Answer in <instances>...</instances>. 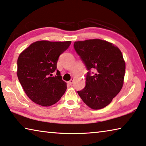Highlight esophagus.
I'll return each instance as SVG.
<instances>
[{
    "instance_id": "34e87169",
    "label": "esophagus",
    "mask_w": 146,
    "mask_h": 146,
    "mask_svg": "<svg viewBox=\"0 0 146 146\" xmlns=\"http://www.w3.org/2000/svg\"><path fill=\"white\" fill-rule=\"evenodd\" d=\"M73 82H74V79H73V78H72V79H71L70 80H69V81L68 82V84H69V85H71L73 83Z\"/></svg>"
}]
</instances>
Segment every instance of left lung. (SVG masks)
<instances>
[{"mask_svg": "<svg viewBox=\"0 0 146 146\" xmlns=\"http://www.w3.org/2000/svg\"><path fill=\"white\" fill-rule=\"evenodd\" d=\"M73 46L88 71L85 87L77 93L89 107L101 109L123 86L125 63L122 53L112 43L99 39L75 41Z\"/></svg>", "mask_w": 146, "mask_h": 146, "instance_id": "8db88e82", "label": "left lung"}]
</instances>
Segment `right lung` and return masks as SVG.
<instances>
[{"instance_id":"1","label":"right lung","mask_w":146,"mask_h":146,"mask_svg":"<svg viewBox=\"0 0 146 146\" xmlns=\"http://www.w3.org/2000/svg\"><path fill=\"white\" fill-rule=\"evenodd\" d=\"M71 41H38L21 53L17 60V77L27 96L36 104L49 106L58 101L67 84L58 70L57 62ZM57 71L56 75L52 73Z\"/></svg>"}]
</instances>
